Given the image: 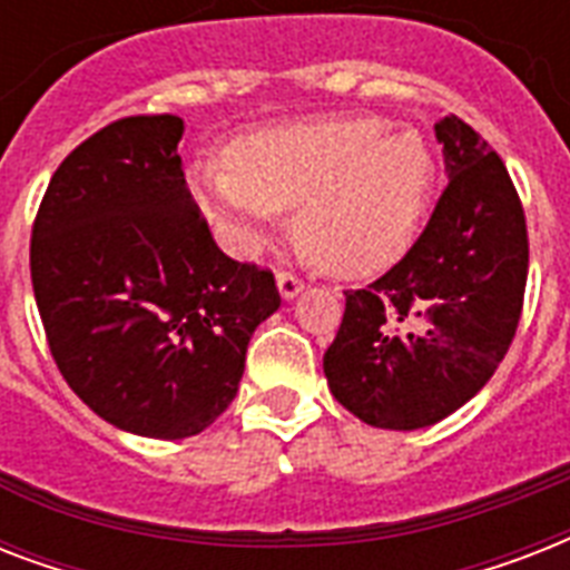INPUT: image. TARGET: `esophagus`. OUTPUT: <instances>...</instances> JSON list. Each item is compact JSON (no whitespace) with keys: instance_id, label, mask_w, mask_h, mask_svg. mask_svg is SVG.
Masks as SVG:
<instances>
[{"instance_id":"34e87169","label":"esophagus","mask_w":570,"mask_h":570,"mask_svg":"<svg viewBox=\"0 0 570 570\" xmlns=\"http://www.w3.org/2000/svg\"><path fill=\"white\" fill-rule=\"evenodd\" d=\"M302 289H304L302 277L289 275V272H277V293H281V298L289 302V298H295Z\"/></svg>"}]
</instances>
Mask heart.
<instances>
[{
  "instance_id": "1",
  "label": "heart",
  "mask_w": 570,
  "mask_h": 570,
  "mask_svg": "<svg viewBox=\"0 0 570 570\" xmlns=\"http://www.w3.org/2000/svg\"><path fill=\"white\" fill-rule=\"evenodd\" d=\"M230 165L195 163L189 189L230 248L250 254L277 215L295 209V242L320 268L370 277L402 259L434 186V156L416 129L379 115H328L259 129Z\"/></svg>"
}]
</instances>
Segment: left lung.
<instances>
[{"mask_svg":"<svg viewBox=\"0 0 570 570\" xmlns=\"http://www.w3.org/2000/svg\"><path fill=\"white\" fill-rule=\"evenodd\" d=\"M450 183L405 257L346 313L322 366L340 405L375 429H425L494 375L521 322L530 239L503 159L464 120L434 124Z\"/></svg>","mask_w":570,"mask_h":570,"instance_id":"obj_1","label":"left lung"}]
</instances>
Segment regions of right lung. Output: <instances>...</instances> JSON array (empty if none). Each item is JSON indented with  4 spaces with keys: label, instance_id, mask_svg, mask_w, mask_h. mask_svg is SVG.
<instances>
[{
    "label": "right lung",
    "instance_id": "1",
    "mask_svg": "<svg viewBox=\"0 0 570 570\" xmlns=\"http://www.w3.org/2000/svg\"><path fill=\"white\" fill-rule=\"evenodd\" d=\"M177 115L120 118L58 165L31 227L49 352L106 423L180 441L227 411L275 275L215 245L183 177Z\"/></svg>",
    "mask_w": 570,
    "mask_h": 570
}]
</instances>
